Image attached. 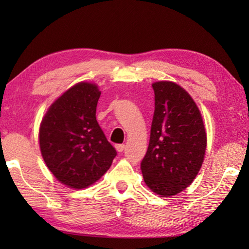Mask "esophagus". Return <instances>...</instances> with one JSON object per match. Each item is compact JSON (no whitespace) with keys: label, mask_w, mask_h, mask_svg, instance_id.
<instances>
[{"label":"esophagus","mask_w":249,"mask_h":249,"mask_svg":"<svg viewBox=\"0 0 249 249\" xmlns=\"http://www.w3.org/2000/svg\"><path fill=\"white\" fill-rule=\"evenodd\" d=\"M115 149H116V151L118 152H123L124 151V149H125V144H116L115 145Z\"/></svg>","instance_id":"esophagus-1"}]
</instances>
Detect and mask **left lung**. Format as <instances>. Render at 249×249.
Instances as JSON below:
<instances>
[{
    "instance_id": "left-lung-1",
    "label": "left lung",
    "mask_w": 249,
    "mask_h": 249,
    "mask_svg": "<svg viewBox=\"0 0 249 249\" xmlns=\"http://www.w3.org/2000/svg\"><path fill=\"white\" fill-rule=\"evenodd\" d=\"M152 87L155 111L141 171L149 188L169 197L188 187L198 174L206 134L197 105L183 88L171 81H158Z\"/></svg>"
}]
</instances>
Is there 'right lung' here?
<instances>
[{"instance_id": "right-lung-1", "label": "right lung", "mask_w": 249, "mask_h": 249, "mask_svg": "<svg viewBox=\"0 0 249 249\" xmlns=\"http://www.w3.org/2000/svg\"><path fill=\"white\" fill-rule=\"evenodd\" d=\"M99 96L96 84L77 83L50 106L41 121V155L57 181L71 188L96 182L116 156L96 120Z\"/></svg>"}]
</instances>
